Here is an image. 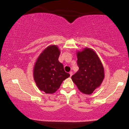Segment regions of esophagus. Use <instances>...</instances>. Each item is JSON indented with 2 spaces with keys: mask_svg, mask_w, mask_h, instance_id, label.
Here are the masks:
<instances>
[{
  "mask_svg": "<svg viewBox=\"0 0 129 129\" xmlns=\"http://www.w3.org/2000/svg\"><path fill=\"white\" fill-rule=\"evenodd\" d=\"M69 74H70V77H72V76L73 75V73H72V72H70V73H69Z\"/></svg>",
  "mask_w": 129,
  "mask_h": 129,
  "instance_id": "1",
  "label": "esophagus"
}]
</instances>
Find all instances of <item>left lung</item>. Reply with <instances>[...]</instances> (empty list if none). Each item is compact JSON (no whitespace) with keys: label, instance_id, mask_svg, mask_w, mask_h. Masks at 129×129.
Wrapping results in <instances>:
<instances>
[{"label":"left lung","instance_id":"obj_1","mask_svg":"<svg viewBox=\"0 0 129 129\" xmlns=\"http://www.w3.org/2000/svg\"><path fill=\"white\" fill-rule=\"evenodd\" d=\"M77 64L79 69L72 76L73 83L80 92L89 95L101 85L105 78L103 64L96 52L89 48L77 51Z\"/></svg>","mask_w":129,"mask_h":129}]
</instances>
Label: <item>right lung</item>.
I'll use <instances>...</instances> for the list:
<instances>
[{
    "mask_svg": "<svg viewBox=\"0 0 129 129\" xmlns=\"http://www.w3.org/2000/svg\"><path fill=\"white\" fill-rule=\"evenodd\" d=\"M60 54L58 46L51 45L43 50L35 62L34 80L38 89L46 94L55 93L63 80L70 76L58 60Z\"/></svg>",
    "mask_w": 129,
    "mask_h": 129,
    "instance_id": "1",
    "label": "right lung"
}]
</instances>
